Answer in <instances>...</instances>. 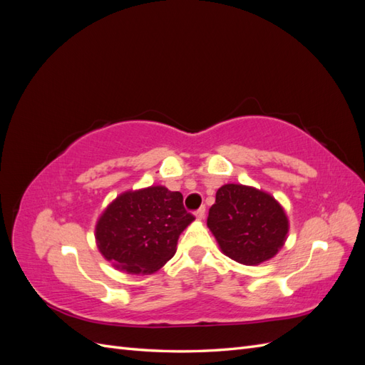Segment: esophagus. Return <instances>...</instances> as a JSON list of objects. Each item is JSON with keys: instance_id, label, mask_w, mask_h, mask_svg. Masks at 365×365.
Returning a JSON list of instances; mask_svg holds the SVG:
<instances>
[{"instance_id": "34e87169", "label": "esophagus", "mask_w": 365, "mask_h": 365, "mask_svg": "<svg viewBox=\"0 0 365 365\" xmlns=\"http://www.w3.org/2000/svg\"><path fill=\"white\" fill-rule=\"evenodd\" d=\"M195 216H196V219H197V220H202V219H204V216H205V207L197 208L196 212H195Z\"/></svg>"}]
</instances>
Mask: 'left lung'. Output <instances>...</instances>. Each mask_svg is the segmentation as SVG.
I'll return each mask as SVG.
<instances>
[{"mask_svg":"<svg viewBox=\"0 0 365 365\" xmlns=\"http://www.w3.org/2000/svg\"><path fill=\"white\" fill-rule=\"evenodd\" d=\"M207 225L225 256L250 267L272 259L289 231L288 216L269 193L242 184L216 192Z\"/></svg>","mask_w":365,"mask_h":365,"instance_id":"8db88e82","label":"left lung"}]
</instances>
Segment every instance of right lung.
Masks as SVG:
<instances>
[{
    "mask_svg": "<svg viewBox=\"0 0 365 365\" xmlns=\"http://www.w3.org/2000/svg\"><path fill=\"white\" fill-rule=\"evenodd\" d=\"M193 220L180 192L163 185L125 192L98 217L97 247L117 269L150 274L173 257L180 235Z\"/></svg>",
    "mask_w": 365,
    "mask_h": 365,
    "instance_id": "add662e5",
    "label": "right lung"
}]
</instances>
